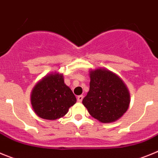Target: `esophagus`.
Listing matches in <instances>:
<instances>
[{
    "label": "esophagus",
    "mask_w": 158,
    "mask_h": 158,
    "mask_svg": "<svg viewBox=\"0 0 158 158\" xmlns=\"http://www.w3.org/2000/svg\"><path fill=\"white\" fill-rule=\"evenodd\" d=\"M83 98H84V96H82V95H81V96H77V101L78 102H81L82 101V100H83Z\"/></svg>",
    "instance_id": "esophagus-1"
}]
</instances>
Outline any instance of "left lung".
Wrapping results in <instances>:
<instances>
[{"mask_svg": "<svg viewBox=\"0 0 158 158\" xmlns=\"http://www.w3.org/2000/svg\"><path fill=\"white\" fill-rule=\"evenodd\" d=\"M90 87L82 104L89 114L101 123H111L128 109L130 95L117 75L104 69L91 71Z\"/></svg>", "mask_w": 158, "mask_h": 158, "instance_id": "8db88e82", "label": "left lung"}]
</instances>
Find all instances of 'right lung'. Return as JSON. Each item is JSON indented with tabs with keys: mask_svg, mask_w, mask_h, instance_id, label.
Listing matches in <instances>:
<instances>
[{
	"mask_svg": "<svg viewBox=\"0 0 158 158\" xmlns=\"http://www.w3.org/2000/svg\"><path fill=\"white\" fill-rule=\"evenodd\" d=\"M31 104L40 118L54 120L68 112L77 102L72 90L64 83L62 74L46 76L35 86L31 93Z\"/></svg>",
	"mask_w": 158,
	"mask_h": 158,
	"instance_id": "obj_1",
	"label": "right lung"
}]
</instances>
